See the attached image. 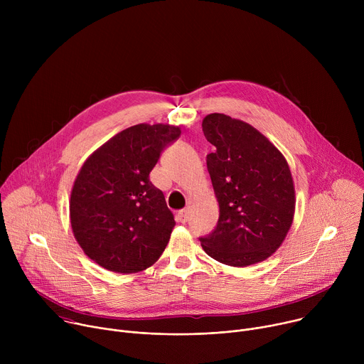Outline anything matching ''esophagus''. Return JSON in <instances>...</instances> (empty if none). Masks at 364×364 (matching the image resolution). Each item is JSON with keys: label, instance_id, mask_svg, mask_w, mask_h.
<instances>
[{"label": "esophagus", "instance_id": "esophagus-1", "mask_svg": "<svg viewBox=\"0 0 364 364\" xmlns=\"http://www.w3.org/2000/svg\"><path fill=\"white\" fill-rule=\"evenodd\" d=\"M177 220L181 222V223H186L188 220V212L187 210H180L177 213Z\"/></svg>", "mask_w": 364, "mask_h": 364}]
</instances>
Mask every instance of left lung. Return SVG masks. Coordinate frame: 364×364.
Masks as SVG:
<instances>
[{
    "mask_svg": "<svg viewBox=\"0 0 364 364\" xmlns=\"http://www.w3.org/2000/svg\"><path fill=\"white\" fill-rule=\"evenodd\" d=\"M219 220L212 233L198 237L218 262L247 267L271 256L294 219L295 191L284 155L249 124L223 114L203 119Z\"/></svg>",
    "mask_w": 364,
    "mask_h": 364,
    "instance_id": "1",
    "label": "left lung"
}]
</instances>
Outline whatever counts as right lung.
I'll list each match as a JSON object with an SVG mask.
<instances>
[{"label":"right lung","instance_id":"right-lung-1","mask_svg":"<svg viewBox=\"0 0 364 364\" xmlns=\"http://www.w3.org/2000/svg\"><path fill=\"white\" fill-rule=\"evenodd\" d=\"M180 134L164 124L134 125L82 166L70 196V223L77 243L100 267L134 274L163 255L176 222L149 173Z\"/></svg>","mask_w":364,"mask_h":364}]
</instances>
